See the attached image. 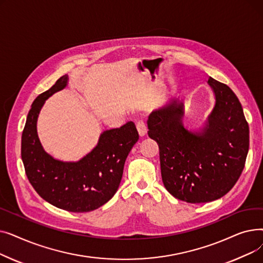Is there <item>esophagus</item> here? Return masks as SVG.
<instances>
[{
	"mask_svg": "<svg viewBox=\"0 0 263 263\" xmlns=\"http://www.w3.org/2000/svg\"><path fill=\"white\" fill-rule=\"evenodd\" d=\"M136 129L139 131L140 136H145L147 134V126L143 120H139L136 122Z\"/></svg>",
	"mask_w": 263,
	"mask_h": 263,
	"instance_id": "obj_1",
	"label": "esophagus"
}]
</instances>
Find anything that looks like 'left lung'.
I'll use <instances>...</instances> for the list:
<instances>
[{
  "mask_svg": "<svg viewBox=\"0 0 263 263\" xmlns=\"http://www.w3.org/2000/svg\"><path fill=\"white\" fill-rule=\"evenodd\" d=\"M215 105L200 132L186 130L183 103L172 100L149 115L148 135L159 145L164 186L180 200L200 203L226 195L240 178L250 147L242 105L224 83L209 78Z\"/></svg>",
  "mask_w": 263,
  "mask_h": 263,
  "instance_id": "obj_1",
  "label": "left lung"
}]
</instances>
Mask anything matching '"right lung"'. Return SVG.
I'll list each match as a JSON object with an SVG mask.
<instances>
[{"label":"right lung","mask_w":263,"mask_h":263,"mask_svg":"<svg viewBox=\"0 0 263 263\" xmlns=\"http://www.w3.org/2000/svg\"><path fill=\"white\" fill-rule=\"evenodd\" d=\"M67 84L68 76H63L34 100L22 132L21 158L27 179L41 198L63 210L89 212L115 195L124 162L139 141V133L134 122L129 121L104 131L97 146L80 161L54 159L41 146L37 119L45 101Z\"/></svg>","instance_id":"obj_1"}]
</instances>
